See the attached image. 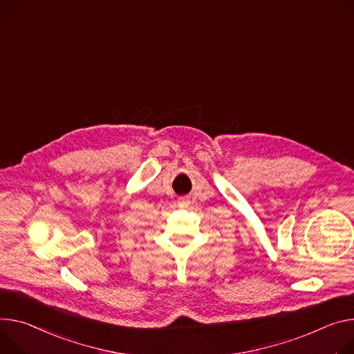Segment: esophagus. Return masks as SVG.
I'll return each instance as SVG.
<instances>
[{
    "mask_svg": "<svg viewBox=\"0 0 354 354\" xmlns=\"http://www.w3.org/2000/svg\"><path fill=\"white\" fill-rule=\"evenodd\" d=\"M178 205H179V207H186V206L189 205V202H187V199H185V198H180V199L178 201Z\"/></svg>",
    "mask_w": 354,
    "mask_h": 354,
    "instance_id": "1",
    "label": "esophagus"
}]
</instances>
